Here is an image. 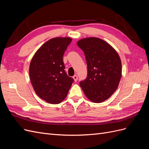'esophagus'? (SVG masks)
Here are the masks:
<instances>
[{"instance_id": "esophagus-1", "label": "esophagus", "mask_w": 149, "mask_h": 149, "mask_svg": "<svg viewBox=\"0 0 149 149\" xmlns=\"http://www.w3.org/2000/svg\"><path fill=\"white\" fill-rule=\"evenodd\" d=\"M73 78L74 79V81H77V80H78V76H77V75H74V76H73Z\"/></svg>"}]
</instances>
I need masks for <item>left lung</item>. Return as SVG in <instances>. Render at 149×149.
<instances>
[{
  "instance_id": "1",
  "label": "left lung",
  "mask_w": 149,
  "mask_h": 149,
  "mask_svg": "<svg viewBox=\"0 0 149 149\" xmlns=\"http://www.w3.org/2000/svg\"><path fill=\"white\" fill-rule=\"evenodd\" d=\"M77 45L84 52L88 67L87 78L79 83L80 86L92 102L107 100L116 91L121 78L118 53L109 43L96 37L81 39Z\"/></svg>"
}]
</instances>
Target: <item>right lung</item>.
Here are the masks:
<instances>
[{
  "mask_svg": "<svg viewBox=\"0 0 149 149\" xmlns=\"http://www.w3.org/2000/svg\"><path fill=\"white\" fill-rule=\"evenodd\" d=\"M72 41L69 37L53 38L36 52L29 74L38 96L49 104H59L66 97L74 79L65 71V52Z\"/></svg>",
  "mask_w": 149,
  "mask_h": 149,
  "instance_id": "right-lung-1",
  "label": "right lung"
}]
</instances>
